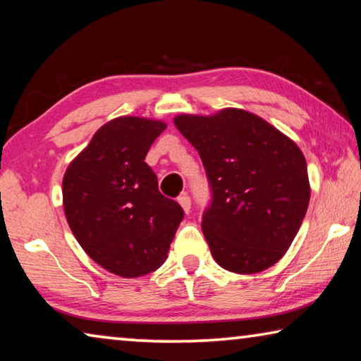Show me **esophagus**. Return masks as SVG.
<instances>
[{
  "label": "esophagus",
  "instance_id": "1",
  "mask_svg": "<svg viewBox=\"0 0 361 361\" xmlns=\"http://www.w3.org/2000/svg\"><path fill=\"white\" fill-rule=\"evenodd\" d=\"M178 204L181 205V209H183V212H185V214H190V210H191V199H190V196H188L186 192H183L181 196L178 197Z\"/></svg>",
  "mask_w": 361,
  "mask_h": 361
}]
</instances>
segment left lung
Here are the masks:
<instances>
[{"label": "left lung", "instance_id": "left-lung-1", "mask_svg": "<svg viewBox=\"0 0 361 361\" xmlns=\"http://www.w3.org/2000/svg\"><path fill=\"white\" fill-rule=\"evenodd\" d=\"M173 123L197 149L210 181L202 233L215 262L239 274L273 267L293 244L310 201L300 147L244 109L180 114Z\"/></svg>", "mask_w": 361, "mask_h": 361}]
</instances>
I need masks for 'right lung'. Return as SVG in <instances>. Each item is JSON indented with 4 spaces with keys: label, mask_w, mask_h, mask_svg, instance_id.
I'll list each match as a JSON object with an SVG mask.
<instances>
[{
    "label": "right lung",
    "mask_w": 361,
    "mask_h": 361,
    "mask_svg": "<svg viewBox=\"0 0 361 361\" xmlns=\"http://www.w3.org/2000/svg\"><path fill=\"white\" fill-rule=\"evenodd\" d=\"M162 120L122 116L96 131L68 164L62 204L85 252L117 276L138 278L167 259L183 209L159 192L145 162Z\"/></svg>",
    "instance_id": "obj_1"
}]
</instances>
